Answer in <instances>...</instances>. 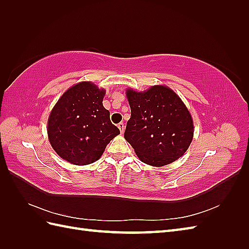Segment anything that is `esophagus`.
I'll use <instances>...</instances> for the list:
<instances>
[{
    "instance_id": "34e87169",
    "label": "esophagus",
    "mask_w": 249,
    "mask_h": 249,
    "mask_svg": "<svg viewBox=\"0 0 249 249\" xmlns=\"http://www.w3.org/2000/svg\"><path fill=\"white\" fill-rule=\"evenodd\" d=\"M118 127H119V129H120V131H121V134H123V133H124V130H125V126H124V124H123V123H120V124L118 125Z\"/></svg>"
}]
</instances>
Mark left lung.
<instances>
[{
  "label": "left lung",
  "instance_id": "obj_1",
  "mask_svg": "<svg viewBox=\"0 0 249 249\" xmlns=\"http://www.w3.org/2000/svg\"><path fill=\"white\" fill-rule=\"evenodd\" d=\"M131 110L124 138L139 160L162 167L178 160L194 137V123L186 106L171 89L153 86L144 92L127 89Z\"/></svg>",
  "mask_w": 249,
  "mask_h": 249
}]
</instances>
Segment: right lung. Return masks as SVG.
I'll use <instances>...</instances> for the list:
<instances>
[{
  "mask_svg": "<svg viewBox=\"0 0 249 249\" xmlns=\"http://www.w3.org/2000/svg\"><path fill=\"white\" fill-rule=\"evenodd\" d=\"M104 89L92 82L70 88L52 109L48 119L51 146L63 160L83 166L98 160L109 142L120 134L105 109Z\"/></svg>",
  "mask_w": 249,
  "mask_h": 249,
  "instance_id": "1",
  "label": "right lung"
}]
</instances>
